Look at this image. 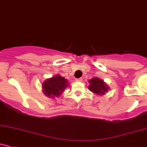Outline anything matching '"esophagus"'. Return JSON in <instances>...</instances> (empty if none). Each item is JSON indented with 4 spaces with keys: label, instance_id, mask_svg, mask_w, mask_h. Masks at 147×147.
<instances>
[{
    "label": "esophagus",
    "instance_id": "34e87169",
    "mask_svg": "<svg viewBox=\"0 0 147 147\" xmlns=\"http://www.w3.org/2000/svg\"><path fill=\"white\" fill-rule=\"evenodd\" d=\"M82 80V78H78V79H76V81L77 82H81Z\"/></svg>",
    "mask_w": 147,
    "mask_h": 147
}]
</instances>
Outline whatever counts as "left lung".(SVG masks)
I'll list each match as a JSON object with an SVG mask.
<instances>
[{
	"instance_id": "1",
	"label": "left lung",
	"mask_w": 147,
	"mask_h": 147,
	"mask_svg": "<svg viewBox=\"0 0 147 147\" xmlns=\"http://www.w3.org/2000/svg\"><path fill=\"white\" fill-rule=\"evenodd\" d=\"M89 89L94 93L97 94H104L109 89V86L106 85L103 80L98 78H93L89 80Z\"/></svg>"
}]
</instances>
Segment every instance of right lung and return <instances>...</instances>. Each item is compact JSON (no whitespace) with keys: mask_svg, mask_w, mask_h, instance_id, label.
Wrapping results in <instances>:
<instances>
[{"mask_svg":"<svg viewBox=\"0 0 147 147\" xmlns=\"http://www.w3.org/2000/svg\"><path fill=\"white\" fill-rule=\"evenodd\" d=\"M67 80L60 75H56L52 78L46 80L43 83L42 86L45 95L49 97L58 96L67 87Z\"/></svg>","mask_w":147,"mask_h":147,"instance_id":"right-lung-1","label":"right lung"}]
</instances>
